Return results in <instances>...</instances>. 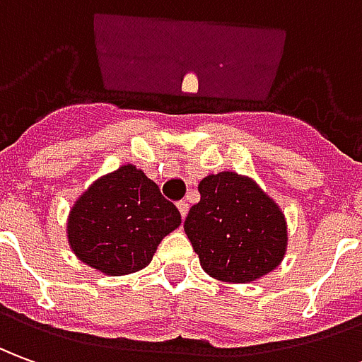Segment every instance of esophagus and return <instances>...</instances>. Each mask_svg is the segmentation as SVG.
Returning a JSON list of instances; mask_svg holds the SVG:
<instances>
[{"label":"esophagus","mask_w":362,"mask_h":362,"mask_svg":"<svg viewBox=\"0 0 362 362\" xmlns=\"http://www.w3.org/2000/svg\"><path fill=\"white\" fill-rule=\"evenodd\" d=\"M177 209H179V213H181V218H185L187 213H189V203H187V201H179V203H177Z\"/></svg>","instance_id":"34e87169"}]
</instances>
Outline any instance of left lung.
Wrapping results in <instances>:
<instances>
[{
	"label": "left lung",
	"mask_w": 362,
	"mask_h": 362,
	"mask_svg": "<svg viewBox=\"0 0 362 362\" xmlns=\"http://www.w3.org/2000/svg\"><path fill=\"white\" fill-rule=\"evenodd\" d=\"M199 193L183 228L211 278L250 284L280 266L288 250L286 214L252 177L211 173Z\"/></svg>",
	"instance_id": "8db88e82"
}]
</instances>
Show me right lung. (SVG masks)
Wrapping results in <instances>:
<instances>
[{
  "label": "right lung",
  "instance_id": "right-lung-1",
  "mask_svg": "<svg viewBox=\"0 0 362 362\" xmlns=\"http://www.w3.org/2000/svg\"><path fill=\"white\" fill-rule=\"evenodd\" d=\"M181 224L173 203L132 163L98 177L66 218L74 256L106 276H126L148 266L159 243Z\"/></svg>",
  "mask_w": 362,
  "mask_h": 362
}]
</instances>
